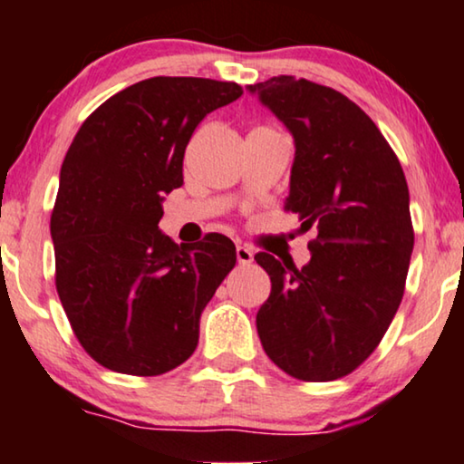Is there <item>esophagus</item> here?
<instances>
[{
	"mask_svg": "<svg viewBox=\"0 0 464 464\" xmlns=\"http://www.w3.org/2000/svg\"><path fill=\"white\" fill-rule=\"evenodd\" d=\"M237 259H238L240 266L251 264V262H253V251L249 249V246L238 245V246H237Z\"/></svg>",
	"mask_w": 464,
	"mask_h": 464,
	"instance_id": "34e87169",
	"label": "esophagus"
}]
</instances>
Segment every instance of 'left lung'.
Returning <instances> with one entry per match:
<instances>
[{"instance_id": "obj_1", "label": "left lung", "mask_w": 464, "mask_h": 464, "mask_svg": "<svg viewBox=\"0 0 464 464\" xmlns=\"http://www.w3.org/2000/svg\"><path fill=\"white\" fill-rule=\"evenodd\" d=\"M249 92L294 135L285 211L316 230L300 270L256 256L272 283L257 334L285 373L329 382L376 351L401 304L414 249L408 181L378 126L342 92L294 75Z\"/></svg>"}]
</instances>
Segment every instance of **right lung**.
Returning a JSON list of instances; mask_svg holds the SVG:
<instances>
[{
	"instance_id": "add662e5",
	"label": "right lung",
	"mask_w": 464,
	"mask_h": 464,
	"mask_svg": "<svg viewBox=\"0 0 464 464\" xmlns=\"http://www.w3.org/2000/svg\"><path fill=\"white\" fill-rule=\"evenodd\" d=\"M237 82L158 75L99 105L61 167L50 218L56 291L75 338L107 370L160 376L192 357L200 314L237 249L224 234L177 245L158 230L183 154Z\"/></svg>"
}]
</instances>
